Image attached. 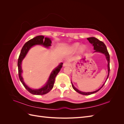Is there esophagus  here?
Masks as SVG:
<instances>
[{
  "label": "esophagus",
  "mask_w": 124,
  "mask_h": 124,
  "mask_svg": "<svg viewBox=\"0 0 124 124\" xmlns=\"http://www.w3.org/2000/svg\"><path fill=\"white\" fill-rule=\"evenodd\" d=\"M63 67H69L70 66V63L68 62H66L63 64Z\"/></svg>",
  "instance_id": "34e87169"
}]
</instances>
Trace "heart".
<instances>
[{
	"label": "heart",
	"mask_w": 124,
	"mask_h": 124,
	"mask_svg": "<svg viewBox=\"0 0 124 124\" xmlns=\"http://www.w3.org/2000/svg\"><path fill=\"white\" fill-rule=\"evenodd\" d=\"M80 46V44L78 43H74L73 46H72V48L73 50H77V48L79 47ZM86 50V46H84V45H82L80 47V52H83L85 51Z\"/></svg>",
	"instance_id": "heart-1"
}]
</instances>
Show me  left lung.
Returning <instances> with one entry per match:
<instances>
[{
    "label": "left lung",
    "mask_w": 124,
    "mask_h": 124,
    "mask_svg": "<svg viewBox=\"0 0 124 124\" xmlns=\"http://www.w3.org/2000/svg\"><path fill=\"white\" fill-rule=\"evenodd\" d=\"M87 39L88 40V41L90 43L93 44V49L95 50V52H100V53L104 54L106 56V58L107 59L108 62V77H107V80L108 78V76H109V73H110V55H109V54H108V52L107 50L106 46L105 45V44L103 42H102V41L99 40L98 39L95 38V37H90V38H88ZM107 80L106 81V82ZM104 84H105V83L103 84V85L102 86V87H101L100 88H99V89L95 91V92L85 93V92H81V91H79V90H78V89H77L73 86V85L72 83V82H71V84H72V87L75 90V91H76L77 92H78V93H81V94L84 95H89L93 94V93H97V92H98L99 90L103 87V85H104Z\"/></svg>",
    "instance_id": "8db88e82"
}]
</instances>
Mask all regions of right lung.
Segmentation results:
<instances>
[{
  "mask_svg": "<svg viewBox=\"0 0 124 124\" xmlns=\"http://www.w3.org/2000/svg\"><path fill=\"white\" fill-rule=\"evenodd\" d=\"M51 43H52V42L50 38H46H46H44V37L43 36H37L35 37V38H33V39L28 41L24 45V46H23V47H22L21 50V53L19 55V57H18V62H17V66H18V77H19V78L21 82H22V83L23 84V86H24V87L27 89L30 93H32L33 95H42L46 94V93L49 92L53 88L54 84L55 78L56 76L57 75V74L58 73V72L60 71V70H61V68H62L63 63H61L59 65V66H58L55 69L53 70L46 85L43 86V87L38 89H32L28 87V86L26 85L23 81V78H22V75H21L22 72V67H21L22 62L23 61V59L24 58V57H25L26 55L27 54V52H28L30 48H31L32 46L37 44H42L44 46L48 47V46H51Z\"/></svg>",
  "mask_w": 124,
  "mask_h": 124,
  "instance_id": "right-lung-1",
  "label": "right lung"
}]
</instances>
